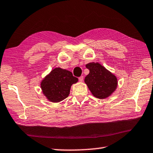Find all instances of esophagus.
I'll use <instances>...</instances> for the list:
<instances>
[{
	"label": "esophagus",
	"instance_id": "obj_1",
	"mask_svg": "<svg viewBox=\"0 0 153 153\" xmlns=\"http://www.w3.org/2000/svg\"><path fill=\"white\" fill-rule=\"evenodd\" d=\"M83 79H84L83 76H81V77H79V78H78V79H79V82H82L83 81Z\"/></svg>",
	"mask_w": 153,
	"mask_h": 153
}]
</instances>
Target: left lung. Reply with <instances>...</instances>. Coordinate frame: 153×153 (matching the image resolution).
<instances>
[{
	"label": "left lung",
	"instance_id": "obj_1",
	"mask_svg": "<svg viewBox=\"0 0 153 153\" xmlns=\"http://www.w3.org/2000/svg\"><path fill=\"white\" fill-rule=\"evenodd\" d=\"M89 74L85 77L86 84L93 96L99 99L108 97L115 91L117 79L115 75L98 62H90L86 65Z\"/></svg>",
	"mask_w": 153,
	"mask_h": 153
}]
</instances>
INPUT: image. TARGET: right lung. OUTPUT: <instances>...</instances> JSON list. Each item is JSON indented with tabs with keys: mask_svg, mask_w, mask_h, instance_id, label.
<instances>
[{
	"mask_svg": "<svg viewBox=\"0 0 153 153\" xmlns=\"http://www.w3.org/2000/svg\"><path fill=\"white\" fill-rule=\"evenodd\" d=\"M77 81L78 79L69 71L58 67L52 70L41 81L40 87L47 100L55 103L67 98L71 86Z\"/></svg>",
	"mask_w": 153,
	"mask_h": 153,
	"instance_id": "add662e5",
	"label": "right lung"
}]
</instances>
